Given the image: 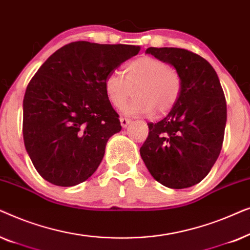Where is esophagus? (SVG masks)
I'll list each match as a JSON object with an SVG mask.
<instances>
[{
  "instance_id": "esophagus-1",
  "label": "esophagus",
  "mask_w": 250,
  "mask_h": 250,
  "mask_svg": "<svg viewBox=\"0 0 250 250\" xmlns=\"http://www.w3.org/2000/svg\"><path fill=\"white\" fill-rule=\"evenodd\" d=\"M121 125L123 126V127H127V126L129 125V123H131V119L128 118H125V117H121Z\"/></svg>"
}]
</instances>
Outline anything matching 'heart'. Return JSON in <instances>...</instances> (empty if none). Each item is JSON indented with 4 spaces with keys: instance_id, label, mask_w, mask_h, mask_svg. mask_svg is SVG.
I'll return each instance as SVG.
<instances>
[{
    "instance_id": "obj_1",
    "label": "heart",
    "mask_w": 250,
    "mask_h": 250,
    "mask_svg": "<svg viewBox=\"0 0 250 250\" xmlns=\"http://www.w3.org/2000/svg\"><path fill=\"white\" fill-rule=\"evenodd\" d=\"M125 78L119 73L109 74L104 82V92L112 107L122 108L135 87V99L125 105L127 116H149L167 112L179 101L181 78L176 70L168 68L163 60L141 57L124 68Z\"/></svg>"
}]
</instances>
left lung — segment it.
Instances as JSON below:
<instances>
[{
	"label": "left lung",
	"mask_w": 250,
	"mask_h": 250,
	"mask_svg": "<svg viewBox=\"0 0 250 250\" xmlns=\"http://www.w3.org/2000/svg\"><path fill=\"white\" fill-rule=\"evenodd\" d=\"M146 53L175 68L182 88L169 114L148 124L140 155L156 181L186 189L204 180L220 156L227 124L223 88L211 64L191 51L149 47Z\"/></svg>",
	"instance_id": "left-lung-1"
}]
</instances>
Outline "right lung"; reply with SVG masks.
<instances>
[{
	"label": "right lung",
	"instance_id": "right-lung-1",
	"mask_svg": "<svg viewBox=\"0 0 250 250\" xmlns=\"http://www.w3.org/2000/svg\"><path fill=\"white\" fill-rule=\"evenodd\" d=\"M140 46L78 41L47 58L26 88L23 142L34 167L59 187L86 181L122 129L104 82Z\"/></svg>",
	"mask_w": 250,
	"mask_h": 250
}]
</instances>
